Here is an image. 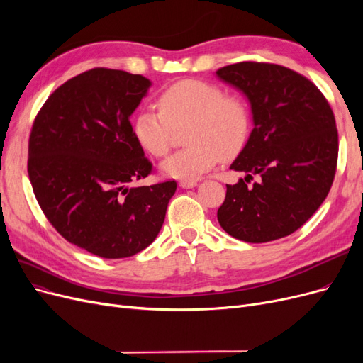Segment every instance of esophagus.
I'll return each instance as SVG.
<instances>
[{
    "mask_svg": "<svg viewBox=\"0 0 363 363\" xmlns=\"http://www.w3.org/2000/svg\"><path fill=\"white\" fill-rule=\"evenodd\" d=\"M179 184H180V188H183V189H191V188H195V186L199 183H196L195 180H182Z\"/></svg>",
    "mask_w": 363,
    "mask_h": 363,
    "instance_id": "esophagus-1",
    "label": "esophagus"
}]
</instances>
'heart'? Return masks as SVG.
<instances>
[{
	"mask_svg": "<svg viewBox=\"0 0 363 363\" xmlns=\"http://www.w3.org/2000/svg\"><path fill=\"white\" fill-rule=\"evenodd\" d=\"M159 111L142 108L133 121L139 145L151 156L163 157L172 144L174 130L188 125V145L162 163L168 177L194 180L212 169L219 159H232L244 148L250 133L245 103L225 95L221 87L201 80H180L159 94Z\"/></svg>",
	"mask_w": 363,
	"mask_h": 363,
	"instance_id": "1",
	"label": "heart"
}]
</instances>
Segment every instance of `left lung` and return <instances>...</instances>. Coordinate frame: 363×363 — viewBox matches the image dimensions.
Returning a JSON list of instances; mask_svg holds the SVG:
<instances>
[{
  "instance_id": "obj_1",
  "label": "left lung",
  "mask_w": 363,
  "mask_h": 363,
  "mask_svg": "<svg viewBox=\"0 0 363 363\" xmlns=\"http://www.w3.org/2000/svg\"><path fill=\"white\" fill-rule=\"evenodd\" d=\"M216 77L247 96L255 125L230 164L245 177L227 184L218 223L251 244L288 236L332 188L339 148L332 107L311 80L280 65L240 62ZM255 174L258 182L248 186Z\"/></svg>"
}]
</instances>
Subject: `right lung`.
I'll use <instances>...</instances> for the list:
<instances>
[{
	"mask_svg": "<svg viewBox=\"0 0 363 363\" xmlns=\"http://www.w3.org/2000/svg\"><path fill=\"white\" fill-rule=\"evenodd\" d=\"M150 86L125 71H86L48 96L30 133L27 168L42 212L68 242L104 259L145 250L177 189L174 180L131 184L152 168L130 124Z\"/></svg>",
	"mask_w": 363,
	"mask_h": 363,
	"instance_id": "obj_1",
	"label": "right lung"
}]
</instances>
